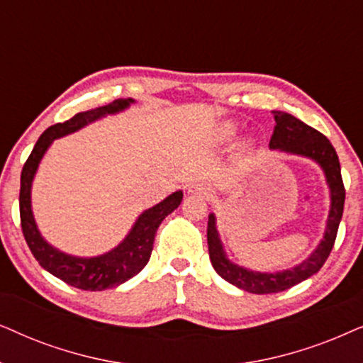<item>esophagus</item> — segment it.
<instances>
[{
    "mask_svg": "<svg viewBox=\"0 0 363 363\" xmlns=\"http://www.w3.org/2000/svg\"><path fill=\"white\" fill-rule=\"evenodd\" d=\"M187 192L192 196H199V197H207L211 192V187L206 184V182H201V181H196L192 182V184L187 187Z\"/></svg>",
    "mask_w": 363,
    "mask_h": 363,
    "instance_id": "1",
    "label": "esophagus"
}]
</instances>
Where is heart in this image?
Here are the masks:
<instances>
[{
  "label": "heart",
  "mask_w": 363,
  "mask_h": 363,
  "mask_svg": "<svg viewBox=\"0 0 363 363\" xmlns=\"http://www.w3.org/2000/svg\"><path fill=\"white\" fill-rule=\"evenodd\" d=\"M238 133H239V124L234 123V121H225V123H222L219 128H217L216 138L219 143H229L238 136ZM252 147H254V139H245V141H242V144H240V151L242 152L252 151Z\"/></svg>",
  "instance_id": "heart-1"
}]
</instances>
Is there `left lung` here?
I'll return each instance as SVG.
<instances>
[{"instance_id": "obj_1", "label": "left lung", "mask_w": 363, "mask_h": 363, "mask_svg": "<svg viewBox=\"0 0 363 363\" xmlns=\"http://www.w3.org/2000/svg\"><path fill=\"white\" fill-rule=\"evenodd\" d=\"M272 113L275 128L272 138H270L269 147L272 151L311 159V161L318 164L328 186L330 209H328L323 238L317 247L312 250V254L307 259H303L301 264L289 269L275 270V272H259V270L247 269L244 265L232 262L227 257L224 244H222L219 230H217L216 214L211 212L209 222H207V244H209L212 267L232 286L250 294H275L287 291L296 284H301L302 280L317 274L322 265L325 264L328 254L333 247V242H335L345 202V189L344 182H342L339 156H337L330 141L323 134L318 133L317 129L297 119L296 116L284 113V111H272Z\"/></svg>"}]
</instances>
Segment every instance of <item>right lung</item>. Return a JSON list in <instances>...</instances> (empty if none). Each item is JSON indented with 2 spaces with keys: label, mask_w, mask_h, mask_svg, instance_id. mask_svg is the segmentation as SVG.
Here are the masks:
<instances>
[{
  "label": "right lung",
  "mask_w": 363,
  "mask_h": 363,
  "mask_svg": "<svg viewBox=\"0 0 363 363\" xmlns=\"http://www.w3.org/2000/svg\"><path fill=\"white\" fill-rule=\"evenodd\" d=\"M134 103L136 101L133 98L116 99L111 104L77 113L66 123H57L48 128L38 139L36 146L33 147L21 171L19 216H21V227L28 247L31 249L43 269L61 279L62 282L76 289H83V291H104V289L118 287L141 272L151 257L157 227L174 209H177L184 192H172L159 204L143 211L128 235L114 249L101 255H94V257H79V255H71L56 249L41 235L31 206L33 181H35L41 159L45 157L46 151L56 139L79 131L106 116L123 113Z\"/></svg>",
  "instance_id": "1"
}]
</instances>
